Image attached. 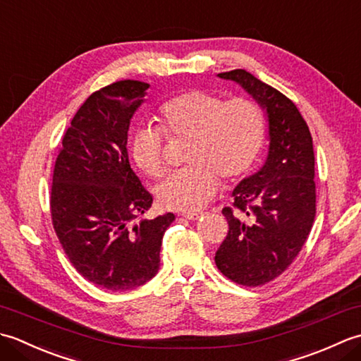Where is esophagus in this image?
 I'll use <instances>...</instances> for the list:
<instances>
[{"label":"esophagus","mask_w":361,"mask_h":361,"mask_svg":"<svg viewBox=\"0 0 361 361\" xmlns=\"http://www.w3.org/2000/svg\"><path fill=\"white\" fill-rule=\"evenodd\" d=\"M181 216L188 219V220H198L203 216V212H197V211H194V212H181Z\"/></svg>","instance_id":"1"}]
</instances>
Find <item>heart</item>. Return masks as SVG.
I'll return each mask as SVG.
<instances>
[{
	"mask_svg": "<svg viewBox=\"0 0 361 361\" xmlns=\"http://www.w3.org/2000/svg\"><path fill=\"white\" fill-rule=\"evenodd\" d=\"M158 121L169 137H189L185 169L173 172L157 189L166 209L194 212L216 195L221 176L235 181L247 175L262 153L267 135L264 109L250 97H224L189 90L158 109ZM152 126L137 127L130 152L141 171L159 178L167 169L164 135Z\"/></svg>",
	"mask_w": 361,
	"mask_h": 361,
	"instance_id": "heart-1",
	"label": "heart"
}]
</instances>
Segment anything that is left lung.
Here are the masks:
<instances>
[{
	"label": "left lung",
	"instance_id": "left-lung-1",
	"mask_svg": "<svg viewBox=\"0 0 361 361\" xmlns=\"http://www.w3.org/2000/svg\"><path fill=\"white\" fill-rule=\"evenodd\" d=\"M219 78L242 85L267 110L270 149L264 167L239 183L221 209L228 235L216 252L221 274L245 287L278 278L307 240L317 212L312 135L296 105L245 70Z\"/></svg>",
	"mask_w": 361,
	"mask_h": 361
}]
</instances>
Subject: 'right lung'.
I'll use <instances>...</instances> for the list:
<instances>
[{"instance_id": "obj_1", "label": "right lung", "mask_w": 361, "mask_h": 361, "mask_svg": "<svg viewBox=\"0 0 361 361\" xmlns=\"http://www.w3.org/2000/svg\"><path fill=\"white\" fill-rule=\"evenodd\" d=\"M150 85L119 80L74 114L54 166L51 219L60 245L87 281L110 291L142 286L158 273L172 212L132 221L153 198L130 167L127 132Z\"/></svg>"}]
</instances>
